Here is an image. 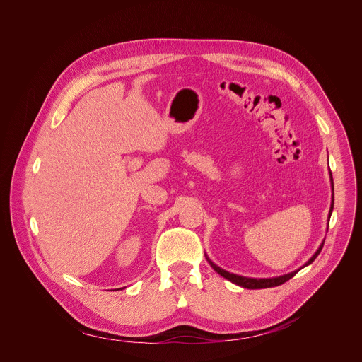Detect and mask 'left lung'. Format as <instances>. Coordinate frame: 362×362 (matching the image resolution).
I'll list each match as a JSON object with an SVG mask.
<instances>
[{
  "instance_id": "8db88e82",
  "label": "left lung",
  "mask_w": 362,
  "mask_h": 362,
  "mask_svg": "<svg viewBox=\"0 0 362 362\" xmlns=\"http://www.w3.org/2000/svg\"><path fill=\"white\" fill-rule=\"evenodd\" d=\"M329 175H331V173H329ZM331 187H332V194H334V180H332V175H331ZM332 209H334V196H332L331 208H329V214H328V225H329V219H331V215H332ZM322 246H324V240H322V243L320 245V247L317 249V252L311 256V259H309L302 268H305V267H308V265H311V264L315 261V257H317V256L320 255V252L322 250ZM204 256H206V259H208V262L211 264V267H212L221 276H223V278H226L228 281H230L232 284L239 285V286L246 288V289H264V288L278 286V285H282L284 282L289 281L292 276H295L296 272H299V269H296V271H293V272H289V274L282 275V276H275V278H247V276H240V275L230 274V272L222 269L221 267H218L216 264H214V262L209 259L208 255H204Z\"/></svg>"
}]
</instances>
